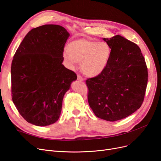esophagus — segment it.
<instances>
[{
  "instance_id": "esophagus-1",
  "label": "esophagus",
  "mask_w": 161,
  "mask_h": 161,
  "mask_svg": "<svg viewBox=\"0 0 161 161\" xmlns=\"http://www.w3.org/2000/svg\"><path fill=\"white\" fill-rule=\"evenodd\" d=\"M77 77H78V80L79 81H83L84 80V79L82 78L80 75H77Z\"/></svg>"
}]
</instances>
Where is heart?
<instances>
[{
    "instance_id": "b5f03b06",
    "label": "heart",
    "mask_w": 161,
    "mask_h": 161,
    "mask_svg": "<svg viewBox=\"0 0 161 161\" xmlns=\"http://www.w3.org/2000/svg\"><path fill=\"white\" fill-rule=\"evenodd\" d=\"M64 54L72 62L80 63L81 69L89 76H99L108 67L111 56V47L105 42L79 39L71 42Z\"/></svg>"
}]
</instances>
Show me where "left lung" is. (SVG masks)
I'll use <instances>...</instances> for the list:
<instances>
[{
  "mask_svg": "<svg viewBox=\"0 0 161 161\" xmlns=\"http://www.w3.org/2000/svg\"><path fill=\"white\" fill-rule=\"evenodd\" d=\"M104 41L111 47L107 69L86 80L89 104L95 115L115 121L124 119L142 105L148 82V69L139 46L117 35Z\"/></svg>",
  "mask_w": 161,
  "mask_h": 161,
  "instance_id": "obj_1",
  "label": "left lung"
}]
</instances>
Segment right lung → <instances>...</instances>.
I'll use <instances>...</instances> for the list:
<instances>
[{
    "label": "right lung",
    "instance_id": "1",
    "mask_svg": "<svg viewBox=\"0 0 161 161\" xmlns=\"http://www.w3.org/2000/svg\"><path fill=\"white\" fill-rule=\"evenodd\" d=\"M69 33L58 25H44L27 33L11 64V96L19 113L37 126L55 123L75 72L62 63Z\"/></svg>",
    "mask_w": 161,
    "mask_h": 161
}]
</instances>
